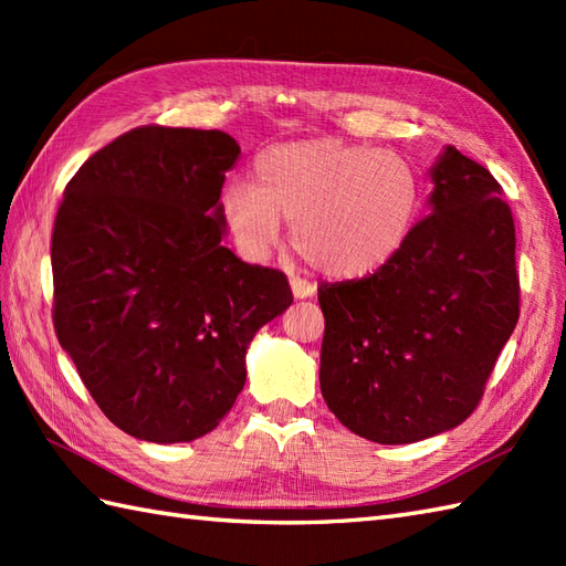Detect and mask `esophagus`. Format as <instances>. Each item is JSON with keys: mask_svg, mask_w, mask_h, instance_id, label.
I'll return each instance as SVG.
<instances>
[{"mask_svg": "<svg viewBox=\"0 0 566 566\" xmlns=\"http://www.w3.org/2000/svg\"><path fill=\"white\" fill-rule=\"evenodd\" d=\"M292 294H294V298H311L316 294V286L311 284V282H306V280H298V276H292Z\"/></svg>", "mask_w": 566, "mask_h": 566, "instance_id": "34e87169", "label": "esophagus"}]
</instances>
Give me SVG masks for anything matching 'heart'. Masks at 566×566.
Listing matches in <instances>:
<instances>
[{
	"label": "heart",
	"instance_id": "b5f03b06",
	"mask_svg": "<svg viewBox=\"0 0 566 566\" xmlns=\"http://www.w3.org/2000/svg\"><path fill=\"white\" fill-rule=\"evenodd\" d=\"M221 209L250 255L276 245L284 219L308 268L331 280H357L387 264L411 235L420 182L394 150L308 138L262 150L252 185H228Z\"/></svg>",
	"mask_w": 566,
	"mask_h": 566
}]
</instances>
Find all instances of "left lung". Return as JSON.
<instances>
[{"label": "left lung", "mask_w": 566, "mask_h": 566, "mask_svg": "<svg viewBox=\"0 0 566 566\" xmlns=\"http://www.w3.org/2000/svg\"><path fill=\"white\" fill-rule=\"evenodd\" d=\"M430 213L363 280L321 284V394L355 436L418 442L472 416L518 323L515 228L501 185L448 146Z\"/></svg>", "instance_id": "left-lung-1"}]
</instances>
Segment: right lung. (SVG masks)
<instances>
[{
    "label": "right lung",
    "mask_w": 566,
    "mask_h": 566,
    "mask_svg": "<svg viewBox=\"0 0 566 566\" xmlns=\"http://www.w3.org/2000/svg\"><path fill=\"white\" fill-rule=\"evenodd\" d=\"M223 130L140 126L70 179L53 228V323L92 399L128 436L191 442L245 387L255 333L292 306L280 270L221 240Z\"/></svg>",
    "instance_id": "add662e5"
}]
</instances>
